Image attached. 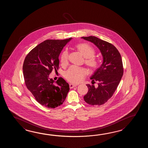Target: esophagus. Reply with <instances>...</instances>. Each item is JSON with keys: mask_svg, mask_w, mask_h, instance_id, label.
<instances>
[{"mask_svg": "<svg viewBox=\"0 0 148 148\" xmlns=\"http://www.w3.org/2000/svg\"><path fill=\"white\" fill-rule=\"evenodd\" d=\"M70 88H73V87H76L77 86V85H75V84H70Z\"/></svg>", "mask_w": 148, "mask_h": 148, "instance_id": "1", "label": "esophagus"}]
</instances>
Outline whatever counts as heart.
<instances>
[{"instance_id": "obj_1", "label": "heart", "mask_w": 148, "mask_h": 148, "mask_svg": "<svg viewBox=\"0 0 148 148\" xmlns=\"http://www.w3.org/2000/svg\"><path fill=\"white\" fill-rule=\"evenodd\" d=\"M75 47L79 52L85 58V63L91 70H96L99 66V61L95 57V51L89 44L79 43ZM69 54L66 50L63 51L60 56V62L62 66H66L68 62ZM87 70L75 66H70L64 73V77L68 82L77 84L85 78L87 74Z\"/></svg>"}]
</instances>
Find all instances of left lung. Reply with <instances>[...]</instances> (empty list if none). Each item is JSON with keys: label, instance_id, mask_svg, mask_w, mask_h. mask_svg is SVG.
Here are the masks:
<instances>
[{"label": "left lung", "instance_id": "1", "mask_svg": "<svg viewBox=\"0 0 148 148\" xmlns=\"http://www.w3.org/2000/svg\"><path fill=\"white\" fill-rule=\"evenodd\" d=\"M95 44L103 57L101 66L95 71L90 79L92 85H87L88 92L84 97L85 101L91 105H101L113 95L123 76V62L119 51L110 43L97 37H82ZM98 82L97 88L93 85Z\"/></svg>", "mask_w": 148, "mask_h": 148}]
</instances>
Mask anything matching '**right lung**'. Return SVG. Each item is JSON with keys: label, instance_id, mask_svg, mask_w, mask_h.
Instances as JSON below:
<instances>
[{"label": "right lung", "instance_id": "1", "mask_svg": "<svg viewBox=\"0 0 148 148\" xmlns=\"http://www.w3.org/2000/svg\"><path fill=\"white\" fill-rule=\"evenodd\" d=\"M71 38L47 40L33 49L25 57L23 75L26 86L38 103L49 108L63 104L69 85L62 77L56 82L49 78L53 70L59 69V56Z\"/></svg>", "mask_w": 148, "mask_h": 148}]
</instances>
